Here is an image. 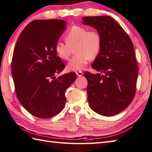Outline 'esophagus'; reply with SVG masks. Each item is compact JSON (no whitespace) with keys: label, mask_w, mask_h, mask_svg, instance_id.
<instances>
[{"label":"esophagus","mask_w":152,"mask_h":152,"mask_svg":"<svg viewBox=\"0 0 152 152\" xmlns=\"http://www.w3.org/2000/svg\"><path fill=\"white\" fill-rule=\"evenodd\" d=\"M76 76L78 77H81L83 75V72H81V71H77V72H76Z\"/></svg>","instance_id":"1"}]
</instances>
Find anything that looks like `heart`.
<instances>
[{
    "mask_svg": "<svg viewBox=\"0 0 152 152\" xmlns=\"http://www.w3.org/2000/svg\"><path fill=\"white\" fill-rule=\"evenodd\" d=\"M66 43L58 42L55 46L57 56L61 59L68 60L74 46L76 53L67 64L71 71L82 70L86 66L90 58H95L101 48V38L97 32L88 31L86 28L74 25L64 35Z\"/></svg>",
    "mask_w": 152,
    "mask_h": 152,
    "instance_id": "heart-1",
    "label": "heart"
}]
</instances>
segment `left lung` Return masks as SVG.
Masks as SVG:
<instances>
[{
    "label": "left lung",
    "instance_id": "1",
    "mask_svg": "<svg viewBox=\"0 0 152 152\" xmlns=\"http://www.w3.org/2000/svg\"><path fill=\"white\" fill-rule=\"evenodd\" d=\"M82 21L101 38V51L91 66L102 74L84 73L89 105L100 115L118 114L131 104L136 91L138 69L133 42L110 16L84 17Z\"/></svg>",
    "mask_w": 152,
    "mask_h": 152
}]
</instances>
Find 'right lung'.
I'll use <instances>...</instances> for the list:
<instances>
[{
  "mask_svg": "<svg viewBox=\"0 0 152 152\" xmlns=\"http://www.w3.org/2000/svg\"><path fill=\"white\" fill-rule=\"evenodd\" d=\"M60 19H38L28 23L19 35L12 61L17 97L35 117L47 119L64 107L66 90L75 81V72L56 74L65 67L55 46L65 30Z\"/></svg>",
  "mask_w": 152,
  "mask_h": 152,
  "instance_id": "add662e5",
  "label": "right lung"
}]
</instances>
